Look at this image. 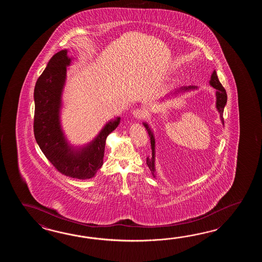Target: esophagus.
<instances>
[{
	"mask_svg": "<svg viewBox=\"0 0 262 262\" xmlns=\"http://www.w3.org/2000/svg\"><path fill=\"white\" fill-rule=\"evenodd\" d=\"M132 113H133L134 117L138 118V119H144L146 117V113L144 111H142L140 108L134 110Z\"/></svg>",
	"mask_w": 262,
	"mask_h": 262,
	"instance_id": "esophagus-1",
	"label": "esophagus"
}]
</instances>
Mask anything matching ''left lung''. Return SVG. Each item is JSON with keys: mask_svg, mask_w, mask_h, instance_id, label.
Instances as JSON below:
<instances>
[{"mask_svg": "<svg viewBox=\"0 0 262 262\" xmlns=\"http://www.w3.org/2000/svg\"><path fill=\"white\" fill-rule=\"evenodd\" d=\"M210 84L212 86L214 89H216V108H217L218 112L220 113V118H221V122L224 124V118H223V112H224V107L227 104V93L226 90L223 87L222 84L220 83L219 79H218L217 74L215 72V70L212 72V76H211V79H210ZM196 86H187V87H182L178 90H175L174 92H171L169 95H167V98L169 96L172 95H178L179 93H184V92H188L190 90L196 89ZM164 100V99H162ZM144 124L145 128L147 130V132L149 134V137L150 139V146H151V157H147V165L150 168V171L152 176L156 178V167H155V161H156V139H155V136L154 133L151 132L150 126L148 125V123H143Z\"/></svg>", "mask_w": 262, "mask_h": 262, "instance_id": "8db88e82", "label": "left lung"}]
</instances>
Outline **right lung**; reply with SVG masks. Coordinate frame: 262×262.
<instances>
[{
    "mask_svg": "<svg viewBox=\"0 0 262 262\" xmlns=\"http://www.w3.org/2000/svg\"><path fill=\"white\" fill-rule=\"evenodd\" d=\"M71 58L63 50L52 56L34 87V138L40 149L58 171L71 178L95 177L102 167L106 137L115 130L121 118L111 120L97 137L78 149L68 144L61 130V93Z\"/></svg>",
    "mask_w": 262,
    "mask_h": 262,
    "instance_id": "obj_1",
    "label": "right lung"
}]
</instances>
